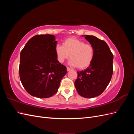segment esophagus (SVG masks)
<instances>
[{
    "label": "esophagus",
    "instance_id": "esophagus-1",
    "mask_svg": "<svg viewBox=\"0 0 134 134\" xmlns=\"http://www.w3.org/2000/svg\"><path fill=\"white\" fill-rule=\"evenodd\" d=\"M66 70H67L68 71H70L71 70V69H70V68H69V67H67L66 68Z\"/></svg>",
    "mask_w": 134,
    "mask_h": 134
}]
</instances>
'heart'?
Segmentation results:
<instances>
[{
	"label": "heart",
	"mask_w": 134,
	"mask_h": 134,
	"mask_svg": "<svg viewBox=\"0 0 134 134\" xmlns=\"http://www.w3.org/2000/svg\"><path fill=\"white\" fill-rule=\"evenodd\" d=\"M56 58L60 63L70 57L69 64L79 69H84L91 65L94 57V48L91 44L86 43L75 37L64 40L63 45L57 44L55 47Z\"/></svg>",
	"instance_id": "obj_1"
}]
</instances>
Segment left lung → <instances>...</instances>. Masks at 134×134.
<instances>
[{"label": "left lung", "instance_id": "1", "mask_svg": "<svg viewBox=\"0 0 134 134\" xmlns=\"http://www.w3.org/2000/svg\"><path fill=\"white\" fill-rule=\"evenodd\" d=\"M83 36L94 47V57L87 69L78 71V79L74 85L80 96L91 98L102 94L110 82L113 74V55L103 40L94 36Z\"/></svg>", "mask_w": 134, "mask_h": 134}]
</instances>
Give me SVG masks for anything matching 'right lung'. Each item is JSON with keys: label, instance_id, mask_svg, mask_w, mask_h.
<instances>
[{"label": "right lung", "instance_id": "add662e5", "mask_svg": "<svg viewBox=\"0 0 134 134\" xmlns=\"http://www.w3.org/2000/svg\"><path fill=\"white\" fill-rule=\"evenodd\" d=\"M57 41L52 35L32 37L20 54L19 76L26 91L40 98L51 97L57 93L66 67L56 58Z\"/></svg>", "mask_w": 134, "mask_h": 134}]
</instances>
